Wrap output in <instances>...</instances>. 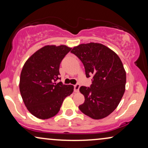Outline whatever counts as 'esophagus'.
I'll return each mask as SVG.
<instances>
[{
	"instance_id": "34e87169",
	"label": "esophagus",
	"mask_w": 148,
	"mask_h": 148,
	"mask_svg": "<svg viewBox=\"0 0 148 148\" xmlns=\"http://www.w3.org/2000/svg\"><path fill=\"white\" fill-rule=\"evenodd\" d=\"M80 88V85L79 84H76L74 85V92H79Z\"/></svg>"
}]
</instances>
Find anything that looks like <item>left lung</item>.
<instances>
[{
  "mask_svg": "<svg viewBox=\"0 0 148 148\" xmlns=\"http://www.w3.org/2000/svg\"><path fill=\"white\" fill-rule=\"evenodd\" d=\"M71 52L85 67L87 78L93 76L90 88L81 86L85 102L79 110L93 119L108 116L117 108L125 90L126 72L118 55L97 42L81 44Z\"/></svg>",
  "mask_w": 148,
  "mask_h": 148,
  "instance_id": "left-lung-1",
  "label": "left lung"
}]
</instances>
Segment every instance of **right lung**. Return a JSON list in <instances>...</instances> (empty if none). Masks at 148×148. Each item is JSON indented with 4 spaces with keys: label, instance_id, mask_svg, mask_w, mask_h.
Instances as JSON below:
<instances>
[{
    "label": "right lung",
    "instance_id": "obj_1",
    "mask_svg": "<svg viewBox=\"0 0 148 148\" xmlns=\"http://www.w3.org/2000/svg\"><path fill=\"white\" fill-rule=\"evenodd\" d=\"M72 48L66 45H45L27 60L21 73L19 89L27 109L40 119L54 116L64 99L72 94L74 86L60 79V62Z\"/></svg>",
    "mask_w": 148,
    "mask_h": 148
}]
</instances>
